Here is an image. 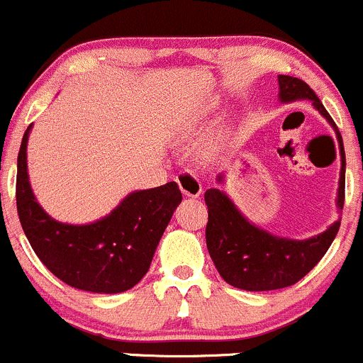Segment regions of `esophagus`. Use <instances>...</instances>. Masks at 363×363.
<instances>
[{"label": "esophagus", "mask_w": 363, "mask_h": 363, "mask_svg": "<svg viewBox=\"0 0 363 363\" xmlns=\"http://www.w3.org/2000/svg\"><path fill=\"white\" fill-rule=\"evenodd\" d=\"M177 182L178 185H180L182 192L185 194L186 197H199L201 192H203V185H201V182L197 180L192 173H189V171H183V173L178 174Z\"/></svg>", "instance_id": "obj_1"}]
</instances>
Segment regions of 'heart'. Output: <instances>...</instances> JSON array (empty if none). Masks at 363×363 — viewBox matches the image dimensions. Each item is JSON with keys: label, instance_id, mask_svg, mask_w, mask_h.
Returning <instances> with one entry per match:
<instances>
[{"label": "heart", "instance_id": "obj_1", "mask_svg": "<svg viewBox=\"0 0 363 363\" xmlns=\"http://www.w3.org/2000/svg\"><path fill=\"white\" fill-rule=\"evenodd\" d=\"M213 109H215V106H208V107H206V109H204V113H203V114H201V118H199V120H197V121H196V125H197V127H203L204 120H206V116H208V114H210V113H211V111H213Z\"/></svg>", "mask_w": 363, "mask_h": 363}]
</instances>
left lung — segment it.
<instances>
[{
	"instance_id": "obj_1",
	"label": "left lung",
	"mask_w": 363,
	"mask_h": 363,
	"mask_svg": "<svg viewBox=\"0 0 363 363\" xmlns=\"http://www.w3.org/2000/svg\"><path fill=\"white\" fill-rule=\"evenodd\" d=\"M279 99L282 104L295 100H311L314 109L325 118L337 135L340 150V178L337 189V210L344 206V155L342 135L335 121L326 113L325 106L302 79L291 75H279ZM224 173L217 177V183H224ZM208 206L206 247L211 261L220 277L228 284L245 291H272L293 286L303 279L319 263L332 245L340 228V217L326 228V231L305 240L284 238L268 233L250 222L238 210L231 197L222 189H208L204 192Z\"/></svg>"
}]
</instances>
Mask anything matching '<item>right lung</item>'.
Returning a JSON list of instances; mask_svg holds the SVG:
<instances>
[{
  "instance_id": "1",
  "label": "right lung",
  "mask_w": 363,
  "mask_h": 363,
  "mask_svg": "<svg viewBox=\"0 0 363 363\" xmlns=\"http://www.w3.org/2000/svg\"><path fill=\"white\" fill-rule=\"evenodd\" d=\"M17 157V213L38 259L65 284L100 295L134 288L152 264L157 245L182 203L177 182L134 190L106 217L89 224H67L38 204L28 177V138Z\"/></svg>"
}]
</instances>
